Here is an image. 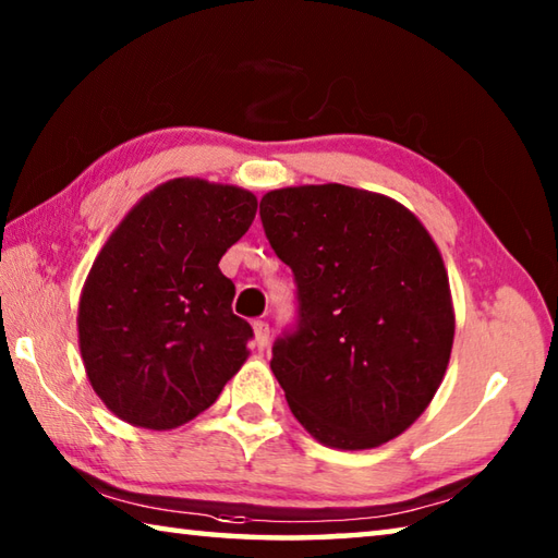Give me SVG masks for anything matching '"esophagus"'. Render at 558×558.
Listing matches in <instances>:
<instances>
[{"label": "esophagus", "instance_id": "esophagus-1", "mask_svg": "<svg viewBox=\"0 0 558 558\" xmlns=\"http://www.w3.org/2000/svg\"><path fill=\"white\" fill-rule=\"evenodd\" d=\"M253 335H256V347L258 349H266L270 342V325L266 319H258V323H253Z\"/></svg>", "mask_w": 558, "mask_h": 558}]
</instances>
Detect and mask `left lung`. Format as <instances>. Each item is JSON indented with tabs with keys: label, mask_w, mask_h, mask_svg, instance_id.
<instances>
[{
	"label": "left lung",
	"mask_w": 558,
	"mask_h": 558,
	"mask_svg": "<svg viewBox=\"0 0 558 558\" xmlns=\"http://www.w3.org/2000/svg\"><path fill=\"white\" fill-rule=\"evenodd\" d=\"M260 221L298 286V323L270 369L310 436L364 450L426 411L456 335L438 245L389 196L344 184L288 186Z\"/></svg>",
	"instance_id": "8db88e82"
}]
</instances>
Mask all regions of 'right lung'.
<instances>
[{
	"label": "right lung",
	"instance_id": "add662e5",
	"mask_svg": "<svg viewBox=\"0 0 558 558\" xmlns=\"http://www.w3.org/2000/svg\"><path fill=\"white\" fill-rule=\"evenodd\" d=\"M258 199L204 179H172L110 233L78 305V344L102 403L140 428L169 430L219 399L248 356L251 325L219 260Z\"/></svg>",
	"mask_w": 558,
	"mask_h": 558
}]
</instances>
